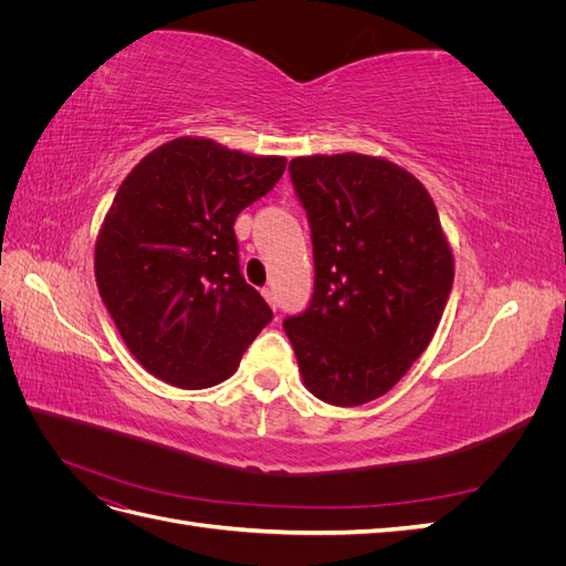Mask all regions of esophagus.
I'll list each match as a JSON object with an SVG mask.
<instances>
[{
  "label": "esophagus",
  "mask_w": 566,
  "mask_h": 566,
  "mask_svg": "<svg viewBox=\"0 0 566 566\" xmlns=\"http://www.w3.org/2000/svg\"><path fill=\"white\" fill-rule=\"evenodd\" d=\"M262 297L269 302V306H273V310H276V293H273L271 287H262Z\"/></svg>",
  "instance_id": "obj_1"
}]
</instances>
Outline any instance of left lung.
<instances>
[{
	"label": "left lung",
	"instance_id": "obj_1",
	"mask_svg": "<svg viewBox=\"0 0 566 566\" xmlns=\"http://www.w3.org/2000/svg\"><path fill=\"white\" fill-rule=\"evenodd\" d=\"M314 243V295L283 321L304 387L361 406L397 385L437 333L453 252L434 200L403 167L361 153L290 163Z\"/></svg>",
	"mask_w": 566,
	"mask_h": 566
}]
</instances>
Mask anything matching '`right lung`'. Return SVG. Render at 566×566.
Instances as JSON below:
<instances>
[{
	"label": "right lung",
	"mask_w": 566,
	"mask_h": 566,
	"mask_svg": "<svg viewBox=\"0 0 566 566\" xmlns=\"http://www.w3.org/2000/svg\"><path fill=\"white\" fill-rule=\"evenodd\" d=\"M285 163L179 136L119 184L94 273L119 335L150 375L181 389L224 382L273 318L243 279L233 221L276 186Z\"/></svg>",
	"instance_id": "1"
}]
</instances>
